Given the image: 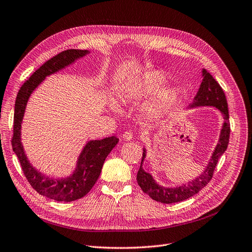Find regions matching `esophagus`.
I'll return each instance as SVG.
<instances>
[{
    "label": "esophagus",
    "mask_w": 252,
    "mask_h": 252,
    "mask_svg": "<svg viewBox=\"0 0 252 252\" xmlns=\"http://www.w3.org/2000/svg\"><path fill=\"white\" fill-rule=\"evenodd\" d=\"M123 139L124 140H126V141H130L133 139V133L130 132V130H126V132H125L124 134H123Z\"/></svg>",
    "instance_id": "obj_1"
}]
</instances>
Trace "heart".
<instances>
[{"label":"heart","mask_w":252,"mask_h":252,"mask_svg":"<svg viewBox=\"0 0 252 252\" xmlns=\"http://www.w3.org/2000/svg\"><path fill=\"white\" fill-rule=\"evenodd\" d=\"M166 75L161 71L153 70L141 75L139 78L126 84L120 95L124 101L140 100L142 97L149 96L156 94L167 82ZM180 97V92L175 86H169L161 90L153 103L147 109L148 116L152 118H159L169 112L177 104ZM113 112H117L118 108L114 103L110 104Z\"/></svg>","instance_id":"heart-1"}]
</instances>
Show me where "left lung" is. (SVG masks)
<instances>
[{
    "mask_svg": "<svg viewBox=\"0 0 252 252\" xmlns=\"http://www.w3.org/2000/svg\"><path fill=\"white\" fill-rule=\"evenodd\" d=\"M203 81L200 85L199 92L196 93L193 102L189 105V108L200 106H212L217 108L222 114L223 125L220 130V136L218 143L213 151V155L208 161L206 169L199 177L189 181L188 184L180 185L177 188H165L158 184L151 175L144 171L143 161L146 158V149H143V157H142L141 166L137 174V181L141 189L148 194L152 200L160 202L162 204L177 203L188 200L190 196L198 193L206 185L210 182L213 177V173L216 168L218 159L223 155L227 148L229 141V117L228 109L225 99V94L221 86L213 78V76L203 69Z\"/></svg>",
    "mask_w": 252,
    "mask_h": 252,
    "instance_id": "8db88e82",
    "label": "left lung"
}]
</instances>
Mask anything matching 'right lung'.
<instances>
[{
  "label": "right lung",
  "instance_id": "obj_1",
  "mask_svg": "<svg viewBox=\"0 0 252 252\" xmlns=\"http://www.w3.org/2000/svg\"><path fill=\"white\" fill-rule=\"evenodd\" d=\"M89 50L68 49L53 57L36 70L17 94L14 107L12 148L17 156L21 169L32 188L40 194L58 202H72L83 198L90 192L99 178L103 163L109 153L118 143L117 137L91 140L82 149L73 174L69 177L54 179L42 174L31 165L21 143V123L32 93L47 76L68 67L76 60L85 57Z\"/></svg>",
  "mask_w": 252,
  "mask_h": 252
}]
</instances>
